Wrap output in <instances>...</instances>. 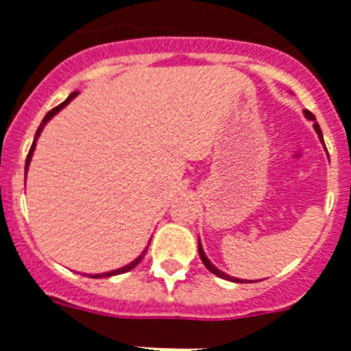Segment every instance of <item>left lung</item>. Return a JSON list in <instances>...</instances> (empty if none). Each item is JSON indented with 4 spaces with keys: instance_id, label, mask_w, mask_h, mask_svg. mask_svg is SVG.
<instances>
[{
    "instance_id": "obj_1",
    "label": "left lung",
    "mask_w": 351,
    "mask_h": 351,
    "mask_svg": "<svg viewBox=\"0 0 351 351\" xmlns=\"http://www.w3.org/2000/svg\"><path fill=\"white\" fill-rule=\"evenodd\" d=\"M303 116L307 117L308 121H312V123H314V130H316L317 137H319V141H321V143H323V134H321V128H319V125H317V123H316V117H314V114H312V112H308V110H303ZM323 144H325V143H323ZM198 252H199V257H202V262H203V264H205V267H207V269L210 271V273H214V275H216V276H219V278H225V280L237 282V284L248 282V280H243V278H235V276L226 275V273H223V271H221V269H217V267L214 266V264H212L210 261H208V257H207V255H205V252H203L202 241H199V239H198Z\"/></svg>"
}]
</instances>
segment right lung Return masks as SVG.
<instances>
[{"instance_id":"1","label":"right lung","mask_w":351,"mask_h":351,"mask_svg":"<svg viewBox=\"0 0 351 351\" xmlns=\"http://www.w3.org/2000/svg\"><path fill=\"white\" fill-rule=\"evenodd\" d=\"M76 96H78V93H73V94H69V98L66 99V101L64 103H60V105H58V107H55L53 108V110H49L48 114H46V116H44V119H43V123H40L39 125V128H37V132H35V137H34V144H32V148H30V153H28V157H26V166H25V176H26V173H28V167H30V162H32V157H34V152H35V146H37V139H39V135H40V132L44 130V126H46V123H48L49 119H53V116H57L58 112L62 110V108L66 107L67 103L71 101V99L73 98H76ZM146 252H148V246H146V248L143 250V253H141L139 257L137 258H134V261L130 262V264H126V266H123V267H119V269H112V271H107V273H98V275H90V278H107V276H116V275H121V273H126V271H130V269H134L135 266H137V264H139L141 261H143V257L144 255H146Z\"/></svg>"}]
</instances>
